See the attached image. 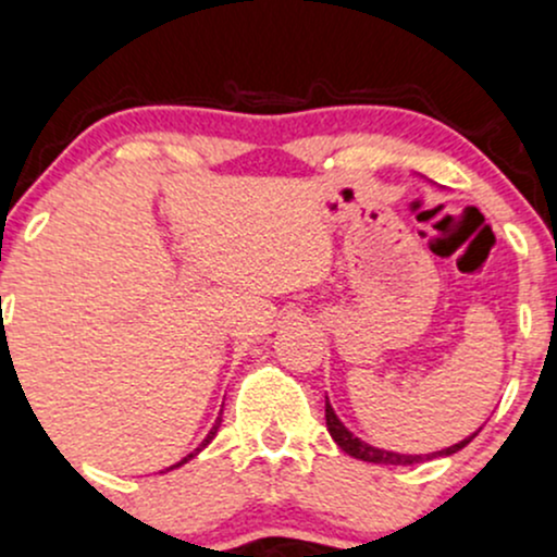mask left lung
<instances>
[{"label":"left lung","instance_id":"obj_1","mask_svg":"<svg viewBox=\"0 0 557 557\" xmlns=\"http://www.w3.org/2000/svg\"><path fill=\"white\" fill-rule=\"evenodd\" d=\"M325 424H327V432H331V437L336 441V446L342 448L344 454H349L352 459H360V461H373V465H419V461L437 459V456H450V454H456V450L465 448L467 443H472V437L483 430V426H480L478 432H472L470 437L459 441L456 446H448L443 450H432V454H397V450L376 448V446H371V443L360 441V437L352 435V432L342 424V419L336 417V411H333V406L327 403V397H325Z\"/></svg>","mask_w":557,"mask_h":557}]
</instances>
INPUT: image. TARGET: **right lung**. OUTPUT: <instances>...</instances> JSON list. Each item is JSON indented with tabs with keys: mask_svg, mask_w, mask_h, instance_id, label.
Returning a JSON list of instances; mask_svg holds the SVG:
<instances>
[{
	"mask_svg": "<svg viewBox=\"0 0 557 557\" xmlns=\"http://www.w3.org/2000/svg\"><path fill=\"white\" fill-rule=\"evenodd\" d=\"M219 426H221V417H219V419H215L213 430H210V432H208V437H205V441H202V446H200V448H195V450H191V454H189V456H184V459H181V461H178V465H173V467H181V465H186V461H189V459H195V456H197V454H200V450H202L205 446H208V443H210V441H213V437H215V432H219ZM173 467H171V470H173Z\"/></svg>",
	"mask_w": 557,
	"mask_h": 557,
	"instance_id": "obj_1",
	"label": "right lung"
}]
</instances>
